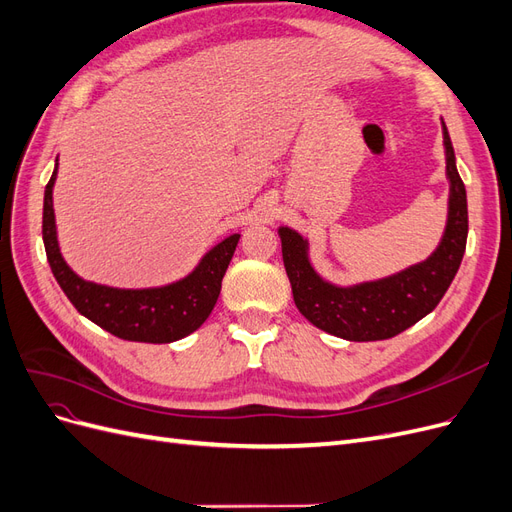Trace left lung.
<instances>
[{
    "label": "left lung",
    "instance_id": "8db88e82",
    "mask_svg": "<svg viewBox=\"0 0 512 512\" xmlns=\"http://www.w3.org/2000/svg\"><path fill=\"white\" fill-rule=\"evenodd\" d=\"M446 175L451 179L448 222L442 243L421 265L380 282L337 288L316 275L307 260V243L299 232L280 228L282 256L294 305L314 324L350 342H376L406 331L436 309L461 265L468 241V198L457 166L451 136L442 121Z\"/></svg>",
    "mask_w": 512,
    "mask_h": 512
}]
</instances>
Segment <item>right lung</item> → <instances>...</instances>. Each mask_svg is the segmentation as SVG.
Listing matches in <instances>:
<instances>
[{
    "label": "right lung",
    "mask_w": 512,
    "mask_h": 512,
    "mask_svg": "<svg viewBox=\"0 0 512 512\" xmlns=\"http://www.w3.org/2000/svg\"><path fill=\"white\" fill-rule=\"evenodd\" d=\"M55 177L57 166L44 190L42 239L55 280L70 303L79 309V314L128 342L170 344L194 333L209 318L220 297L222 277L241 235H230L220 245H215L185 280L175 284L145 290H119L91 284L81 280L59 254L53 213Z\"/></svg>",
    "instance_id": "obj_1"
}]
</instances>
